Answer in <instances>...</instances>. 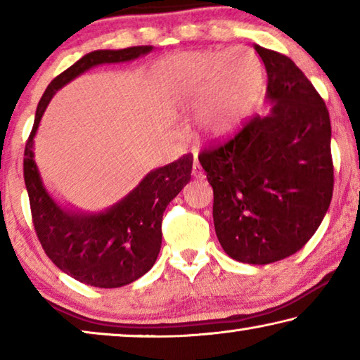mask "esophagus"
Listing matches in <instances>:
<instances>
[{
  "label": "esophagus",
  "instance_id": "1",
  "mask_svg": "<svg viewBox=\"0 0 360 360\" xmlns=\"http://www.w3.org/2000/svg\"><path fill=\"white\" fill-rule=\"evenodd\" d=\"M192 176H193V178H197V179L205 178L203 169H202V167H200V163L197 162V158H195V162H193V165H192Z\"/></svg>",
  "mask_w": 360,
  "mask_h": 360
}]
</instances>
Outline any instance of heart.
Segmentation results:
<instances>
[{
  "instance_id": "b5f03b06",
  "label": "heart",
  "mask_w": 360,
  "mask_h": 360,
  "mask_svg": "<svg viewBox=\"0 0 360 360\" xmlns=\"http://www.w3.org/2000/svg\"><path fill=\"white\" fill-rule=\"evenodd\" d=\"M149 79L165 108H181L198 96L195 122L200 131L222 138L238 129L257 98L264 68L251 49L231 47L176 53L158 62Z\"/></svg>"
}]
</instances>
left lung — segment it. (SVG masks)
<instances>
[{
  "instance_id": "obj_1",
  "label": "left lung",
  "mask_w": 360,
  "mask_h": 360,
  "mask_svg": "<svg viewBox=\"0 0 360 360\" xmlns=\"http://www.w3.org/2000/svg\"><path fill=\"white\" fill-rule=\"evenodd\" d=\"M266 70V115L255 114L198 160L214 192L217 240L251 265L283 260L307 245L333 192L330 119L324 100L289 57L254 44Z\"/></svg>"
}]
</instances>
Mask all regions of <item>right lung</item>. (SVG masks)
Here are the masks:
<instances>
[{
	"label": "right lung",
	"mask_w": 360,
	"mask_h": 360,
	"mask_svg": "<svg viewBox=\"0 0 360 360\" xmlns=\"http://www.w3.org/2000/svg\"><path fill=\"white\" fill-rule=\"evenodd\" d=\"M152 49L135 46L85 53L47 85L25 148L23 178L41 246L60 270L94 288H122L154 266L162 246L163 212L191 181L193 157L182 155L173 163L152 169L117 203L90 212L60 203L49 192L34 162V136L53 95L72 79L94 66L131 62L148 56Z\"/></svg>",
	"instance_id": "obj_1"
}]
</instances>
